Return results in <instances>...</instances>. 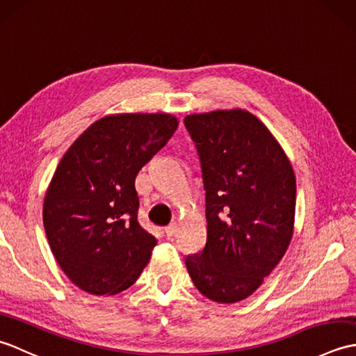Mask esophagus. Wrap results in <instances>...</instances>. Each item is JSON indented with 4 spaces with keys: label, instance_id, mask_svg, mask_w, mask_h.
<instances>
[{
    "label": "esophagus",
    "instance_id": "esophagus-1",
    "mask_svg": "<svg viewBox=\"0 0 356 356\" xmlns=\"http://www.w3.org/2000/svg\"><path fill=\"white\" fill-rule=\"evenodd\" d=\"M176 232H177V225L176 223H171V225H168L165 228V234L168 237H172V236H176Z\"/></svg>",
    "mask_w": 356,
    "mask_h": 356
}]
</instances>
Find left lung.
Wrapping results in <instances>:
<instances>
[{"label": "left lung", "instance_id": "1", "mask_svg": "<svg viewBox=\"0 0 356 356\" xmlns=\"http://www.w3.org/2000/svg\"><path fill=\"white\" fill-rule=\"evenodd\" d=\"M185 125L200 156L207 217V243L185 259L188 274L207 298L237 303L259 289L292 240V163L248 110L193 113Z\"/></svg>", "mask_w": 356, "mask_h": 356}]
</instances>
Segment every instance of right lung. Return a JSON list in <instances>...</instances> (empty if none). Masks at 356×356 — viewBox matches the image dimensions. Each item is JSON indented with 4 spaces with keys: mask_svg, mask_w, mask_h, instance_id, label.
<instances>
[{
    "mask_svg": "<svg viewBox=\"0 0 356 356\" xmlns=\"http://www.w3.org/2000/svg\"><path fill=\"white\" fill-rule=\"evenodd\" d=\"M170 113H119L90 125L65 151L45 191L53 255L79 289L115 295L142 274L157 240L138 223V172L176 131Z\"/></svg>",
    "mask_w": 356,
    "mask_h": 356,
    "instance_id": "obj_1",
    "label": "right lung"
}]
</instances>
